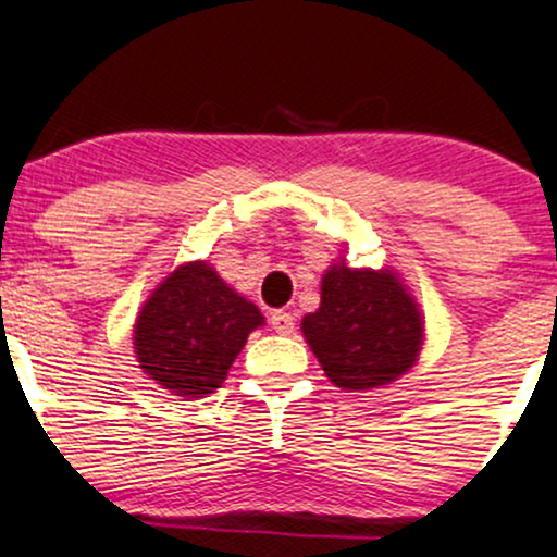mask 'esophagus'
Segmentation results:
<instances>
[{
  "label": "esophagus",
  "instance_id": "1",
  "mask_svg": "<svg viewBox=\"0 0 557 557\" xmlns=\"http://www.w3.org/2000/svg\"><path fill=\"white\" fill-rule=\"evenodd\" d=\"M270 324H272L274 332H280V335H290L293 324H296V322H293L290 311L277 309V311H272V314H270Z\"/></svg>",
  "mask_w": 557,
  "mask_h": 557
}]
</instances>
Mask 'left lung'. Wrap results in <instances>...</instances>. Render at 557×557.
<instances>
[{
	"mask_svg": "<svg viewBox=\"0 0 557 557\" xmlns=\"http://www.w3.org/2000/svg\"><path fill=\"white\" fill-rule=\"evenodd\" d=\"M300 327L324 374L350 393L393 382L421 345L419 309L395 274L343 264L324 274L322 306Z\"/></svg>",
	"mask_w": 557,
	"mask_h": 557,
	"instance_id": "1",
	"label": "left lung"
}]
</instances>
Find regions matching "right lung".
I'll return each mask as SVG.
<instances>
[{
    "label": "right lung",
    "mask_w": 557,
    "mask_h": 557,
    "mask_svg": "<svg viewBox=\"0 0 557 557\" xmlns=\"http://www.w3.org/2000/svg\"><path fill=\"white\" fill-rule=\"evenodd\" d=\"M261 311L194 261L175 270L144 304L136 322L140 369L170 393L201 398L227 376Z\"/></svg>",
    "instance_id": "add662e5"
}]
</instances>
